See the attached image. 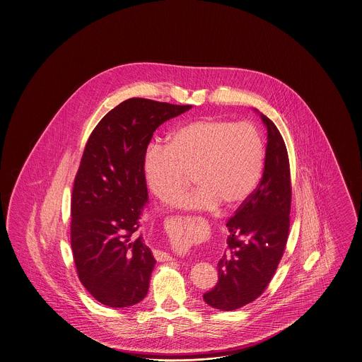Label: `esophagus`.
Returning <instances> with one entry per match:
<instances>
[{
  "label": "esophagus",
  "mask_w": 362,
  "mask_h": 362,
  "mask_svg": "<svg viewBox=\"0 0 362 362\" xmlns=\"http://www.w3.org/2000/svg\"><path fill=\"white\" fill-rule=\"evenodd\" d=\"M153 254H155V258L157 262H169V260H172V257L168 252H164V251L156 250Z\"/></svg>",
  "instance_id": "1"
}]
</instances>
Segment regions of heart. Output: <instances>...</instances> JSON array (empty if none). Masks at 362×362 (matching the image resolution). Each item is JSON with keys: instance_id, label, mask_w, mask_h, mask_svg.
Returning a JSON list of instances; mask_svg holds the SVG:
<instances>
[{"instance_id": "heart-1", "label": "heart", "mask_w": 362, "mask_h": 362, "mask_svg": "<svg viewBox=\"0 0 362 362\" xmlns=\"http://www.w3.org/2000/svg\"><path fill=\"white\" fill-rule=\"evenodd\" d=\"M141 166L149 190L163 202L180 194L193 176L198 187L173 199L175 209L237 207L258 186L264 144L255 125L205 117L176 128L166 145H148Z\"/></svg>"}]
</instances>
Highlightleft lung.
Returning a JSON list of instances; mask_svg holds the SVG:
<instances>
[{"label": "left lung", "instance_id": "8db88e82", "mask_svg": "<svg viewBox=\"0 0 362 362\" xmlns=\"http://www.w3.org/2000/svg\"><path fill=\"white\" fill-rule=\"evenodd\" d=\"M267 128L263 177L228 219V248L218 262L217 284L204 293L210 307L234 310L259 298L278 269L289 231L291 178L287 148L276 125Z\"/></svg>", "mask_w": 362, "mask_h": 362}]
</instances>
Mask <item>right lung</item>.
I'll list each match as a JSON object with an SVG mask.
<instances>
[{
	"instance_id": "add662e5",
	"label": "right lung",
	"mask_w": 362,
	"mask_h": 362,
	"mask_svg": "<svg viewBox=\"0 0 362 362\" xmlns=\"http://www.w3.org/2000/svg\"><path fill=\"white\" fill-rule=\"evenodd\" d=\"M192 105L132 98L95 127L75 177L71 248L79 280L107 307L144 299L156 259L143 234L148 209L143 155L153 132Z\"/></svg>"
}]
</instances>
